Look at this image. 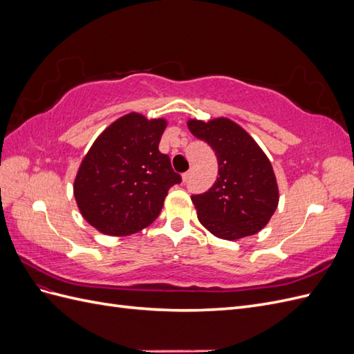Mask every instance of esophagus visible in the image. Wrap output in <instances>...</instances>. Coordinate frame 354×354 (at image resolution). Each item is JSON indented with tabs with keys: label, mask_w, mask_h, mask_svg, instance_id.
<instances>
[{
	"label": "esophagus",
	"mask_w": 354,
	"mask_h": 354,
	"mask_svg": "<svg viewBox=\"0 0 354 354\" xmlns=\"http://www.w3.org/2000/svg\"><path fill=\"white\" fill-rule=\"evenodd\" d=\"M190 176H192V169H189V171H186V173L183 174V181H187L189 178H190Z\"/></svg>",
	"instance_id": "esophagus-1"
}]
</instances>
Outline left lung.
I'll use <instances>...</instances> for the list:
<instances>
[{"mask_svg": "<svg viewBox=\"0 0 354 354\" xmlns=\"http://www.w3.org/2000/svg\"><path fill=\"white\" fill-rule=\"evenodd\" d=\"M190 133L207 142L218 160V177L208 192L192 195L198 218L214 236L236 241L259 233L279 202L269 158L242 127L227 118L190 120Z\"/></svg>", "mask_w": 354, "mask_h": 354, "instance_id": "left-lung-1", "label": "left lung"}]
</instances>
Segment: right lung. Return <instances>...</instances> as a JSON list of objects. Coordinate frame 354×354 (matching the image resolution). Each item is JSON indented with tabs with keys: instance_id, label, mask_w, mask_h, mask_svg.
Segmentation results:
<instances>
[{
	"instance_id": "obj_1",
	"label": "right lung",
	"mask_w": 354,
	"mask_h": 354,
	"mask_svg": "<svg viewBox=\"0 0 354 354\" xmlns=\"http://www.w3.org/2000/svg\"><path fill=\"white\" fill-rule=\"evenodd\" d=\"M167 121L128 113L97 137L82 159L73 195L82 217L111 236H127L153 223L181 176L159 152Z\"/></svg>"
}]
</instances>
